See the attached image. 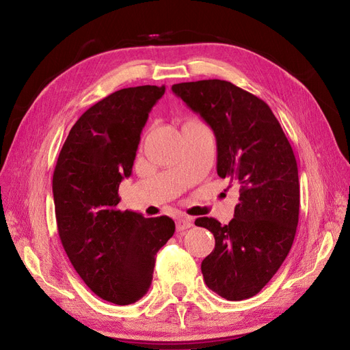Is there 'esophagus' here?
Here are the masks:
<instances>
[{
    "mask_svg": "<svg viewBox=\"0 0 350 350\" xmlns=\"http://www.w3.org/2000/svg\"><path fill=\"white\" fill-rule=\"evenodd\" d=\"M192 226H193L192 219L188 218V217H180V218L176 219V231L178 232H183V231L191 228Z\"/></svg>",
    "mask_w": 350,
    "mask_h": 350,
    "instance_id": "1",
    "label": "esophagus"
}]
</instances>
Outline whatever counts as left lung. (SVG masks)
<instances>
[{
    "instance_id": "obj_1",
    "label": "left lung",
    "mask_w": 350,
    "mask_h": 350,
    "mask_svg": "<svg viewBox=\"0 0 350 350\" xmlns=\"http://www.w3.org/2000/svg\"><path fill=\"white\" fill-rule=\"evenodd\" d=\"M172 92L214 131L218 175L240 184L228 226L195 219L215 239L201 264L205 284L231 301L250 299L271 280L295 240L300 208L295 153L269 105L232 83H178Z\"/></svg>"
}]
</instances>
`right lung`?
Returning <instances> with one entry per match:
<instances>
[{"instance_id": "1", "label": "right lung", "mask_w": 350, "mask_h": 350, "mask_svg": "<svg viewBox=\"0 0 350 350\" xmlns=\"http://www.w3.org/2000/svg\"><path fill=\"white\" fill-rule=\"evenodd\" d=\"M163 93L165 86L128 88L93 105L68 132L53 174L55 219L70 262L94 295L120 306L146 295L155 256L175 232L170 217L116 208L149 111Z\"/></svg>"}]
</instances>
